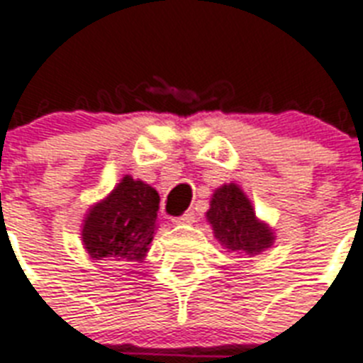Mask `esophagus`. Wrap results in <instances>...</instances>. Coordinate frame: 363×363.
<instances>
[{
    "label": "esophagus",
    "instance_id": "esophagus-1",
    "mask_svg": "<svg viewBox=\"0 0 363 363\" xmlns=\"http://www.w3.org/2000/svg\"><path fill=\"white\" fill-rule=\"evenodd\" d=\"M194 220H196V215H194L192 211H188V213H184V215L171 218V222H173V224H177V226H182V224H192Z\"/></svg>",
    "mask_w": 363,
    "mask_h": 363
}]
</instances>
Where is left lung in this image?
Instances as JSON below:
<instances>
[{
    "mask_svg": "<svg viewBox=\"0 0 363 363\" xmlns=\"http://www.w3.org/2000/svg\"><path fill=\"white\" fill-rule=\"evenodd\" d=\"M205 218L213 235L228 252L254 258L275 242V232L267 222L259 220L252 201L235 182L222 184L213 192Z\"/></svg>",
    "mask_w": 363,
    "mask_h": 363,
    "instance_id": "8db88e82",
    "label": "left lung"
}]
</instances>
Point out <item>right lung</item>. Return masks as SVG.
<instances>
[{
  "instance_id": "1",
  "label": "right lung",
  "mask_w": 363,
  "mask_h": 363,
  "mask_svg": "<svg viewBox=\"0 0 363 363\" xmlns=\"http://www.w3.org/2000/svg\"><path fill=\"white\" fill-rule=\"evenodd\" d=\"M158 205L160 196L150 184L124 175L84 215L82 247L94 259L141 264L158 230Z\"/></svg>"
}]
</instances>
